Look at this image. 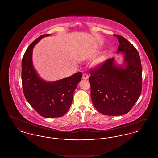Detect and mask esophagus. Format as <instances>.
I'll return each instance as SVG.
<instances>
[{"label": "esophagus", "instance_id": "esophagus-1", "mask_svg": "<svg viewBox=\"0 0 158 158\" xmlns=\"http://www.w3.org/2000/svg\"><path fill=\"white\" fill-rule=\"evenodd\" d=\"M89 78V76L87 74V73H83L82 75V79H85V80H86Z\"/></svg>", "mask_w": 158, "mask_h": 158}]
</instances>
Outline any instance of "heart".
<instances>
[{"label": "heart", "instance_id": "b5f03b06", "mask_svg": "<svg viewBox=\"0 0 158 158\" xmlns=\"http://www.w3.org/2000/svg\"><path fill=\"white\" fill-rule=\"evenodd\" d=\"M105 54H102L101 56H100L99 57H98V58L96 60L94 61V64L95 66H100L105 61Z\"/></svg>", "mask_w": 158, "mask_h": 158}]
</instances>
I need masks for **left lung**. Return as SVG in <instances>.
Returning a JSON list of instances; mask_svg holds the SVG:
<instances>
[{
  "mask_svg": "<svg viewBox=\"0 0 158 158\" xmlns=\"http://www.w3.org/2000/svg\"><path fill=\"white\" fill-rule=\"evenodd\" d=\"M117 53L124 55L123 64L114 58L106 60L91 70L89 79L90 97L94 106L104 115L117 116L128 113L139 98L142 88V69L137 50L120 35Z\"/></svg>",
  "mask_w": 158,
  "mask_h": 158,
  "instance_id": "8db88e82",
  "label": "left lung"
}]
</instances>
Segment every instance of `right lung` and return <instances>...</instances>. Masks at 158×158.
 I'll list each match as a JSON object with an SVG mask.
<instances>
[{
	"instance_id": "add662e5",
	"label": "right lung",
	"mask_w": 158,
	"mask_h": 158,
	"mask_svg": "<svg viewBox=\"0 0 158 158\" xmlns=\"http://www.w3.org/2000/svg\"><path fill=\"white\" fill-rule=\"evenodd\" d=\"M50 35H41L27 49L22 60V83L25 97L31 106L42 117L54 118L68 112L82 73L77 72L53 82H47L38 75L32 63L33 48L43 38Z\"/></svg>"
}]
</instances>
